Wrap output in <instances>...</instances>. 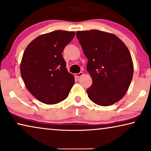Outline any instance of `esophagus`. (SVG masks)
Segmentation results:
<instances>
[{
    "label": "esophagus",
    "instance_id": "1",
    "mask_svg": "<svg viewBox=\"0 0 151 151\" xmlns=\"http://www.w3.org/2000/svg\"><path fill=\"white\" fill-rule=\"evenodd\" d=\"M83 74H84V73H83V72H80V73L75 74V77H76V78H78L81 77V76H82L83 75Z\"/></svg>",
    "mask_w": 151,
    "mask_h": 151
}]
</instances>
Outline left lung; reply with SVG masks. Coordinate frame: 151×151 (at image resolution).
Returning a JSON list of instances; mask_svg holds the SVG:
<instances>
[{"mask_svg": "<svg viewBox=\"0 0 151 151\" xmlns=\"http://www.w3.org/2000/svg\"><path fill=\"white\" fill-rule=\"evenodd\" d=\"M77 39L88 59L93 84L87 89L92 101L101 106L121 100L134 75V64L125 44L115 35L98 30L78 31Z\"/></svg>", "mask_w": 151, "mask_h": 151, "instance_id": "left-lung-1", "label": "left lung"}]
</instances>
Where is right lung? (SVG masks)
Instances as JSON below:
<instances>
[{"instance_id": "right-lung-1", "label": "right lung", "mask_w": 151, "mask_h": 151, "mask_svg": "<svg viewBox=\"0 0 151 151\" xmlns=\"http://www.w3.org/2000/svg\"><path fill=\"white\" fill-rule=\"evenodd\" d=\"M75 32L55 30L31 41L23 54L21 76L27 89L45 104H56L68 97L74 76L66 68L63 56Z\"/></svg>"}]
</instances>
